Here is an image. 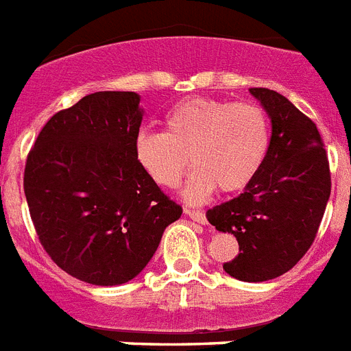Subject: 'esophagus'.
I'll list each match as a JSON object with an SVG mask.
<instances>
[{"instance_id": "esophagus-1", "label": "esophagus", "mask_w": 351, "mask_h": 351, "mask_svg": "<svg viewBox=\"0 0 351 351\" xmlns=\"http://www.w3.org/2000/svg\"><path fill=\"white\" fill-rule=\"evenodd\" d=\"M185 215L189 216L191 220L193 221H198V223L205 225L207 223V218H205V215L202 213V210H191V209H185Z\"/></svg>"}]
</instances>
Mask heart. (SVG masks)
Here are the masks:
<instances>
[{"label":"heart","instance_id":"heart-1","mask_svg":"<svg viewBox=\"0 0 351 351\" xmlns=\"http://www.w3.org/2000/svg\"><path fill=\"white\" fill-rule=\"evenodd\" d=\"M272 131L265 110L254 102L189 97L164 117V131L141 130L135 156L151 180L175 189L195 167L184 189L191 204L218 187L238 193L254 182L269 156Z\"/></svg>","mask_w":351,"mask_h":351}]
</instances>
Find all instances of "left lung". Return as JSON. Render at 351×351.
Here are the masks:
<instances>
[{"instance_id":"obj_1","label":"left lung","mask_w":351,"mask_h":351,"mask_svg":"<svg viewBox=\"0 0 351 351\" xmlns=\"http://www.w3.org/2000/svg\"><path fill=\"white\" fill-rule=\"evenodd\" d=\"M272 124L263 169L240 196L207 210L216 230L234 234L240 254L223 265L259 283L289 272L315 240L328 204L330 167L317 126L281 93L250 88Z\"/></svg>"}]
</instances>
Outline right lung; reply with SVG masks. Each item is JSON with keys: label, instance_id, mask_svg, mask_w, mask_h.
Returning <instances> with one entry per match:
<instances>
[{"label": "right lung", "instance_id": "1", "mask_svg": "<svg viewBox=\"0 0 351 351\" xmlns=\"http://www.w3.org/2000/svg\"><path fill=\"white\" fill-rule=\"evenodd\" d=\"M135 92H97L50 119L25 166L39 241L84 283L113 287L144 270L182 216L136 162L144 111Z\"/></svg>", "mask_w": 351, "mask_h": 351}]
</instances>
